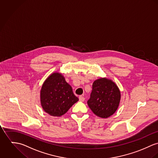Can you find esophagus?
<instances>
[{"label": "esophagus", "mask_w": 158, "mask_h": 158, "mask_svg": "<svg viewBox=\"0 0 158 158\" xmlns=\"http://www.w3.org/2000/svg\"><path fill=\"white\" fill-rule=\"evenodd\" d=\"M79 101H81V102H84L85 101V98L82 96H79Z\"/></svg>", "instance_id": "1"}]
</instances>
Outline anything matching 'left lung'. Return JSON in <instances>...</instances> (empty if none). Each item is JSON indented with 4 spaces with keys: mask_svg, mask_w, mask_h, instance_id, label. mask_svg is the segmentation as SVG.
<instances>
[{
    "mask_svg": "<svg viewBox=\"0 0 158 158\" xmlns=\"http://www.w3.org/2000/svg\"><path fill=\"white\" fill-rule=\"evenodd\" d=\"M121 100V92L116 84L106 78L96 80L92 85L88 105L96 116L107 118L117 110Z\"/></svg>",
    "mask_w": 158,
    "mask_h": 158,
    "instance_id": "left-lung-1",
    "label": "left lung"
}]
</instances>
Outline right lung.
Returning a JSON list of instances; mask_svg holds the SVG:
<instances>
[{
	"label": "right lung",
	"mask_w": 158,
	"mask_h": 158,
	"mask_svg": "<svg viewBox=\"0 0 158 158\" xmlns=\"http://www.w3.org/2000/svg\"><path fill=\"white\" fill-rule=\"evenodd\" d=\"M79 101L64 77L57 72L52 74L40 90V103L44 110L53 116H61Z\"/></svg>",
	"instance_id": "1"
}]
</instances>
